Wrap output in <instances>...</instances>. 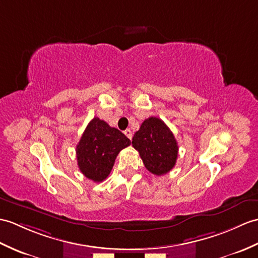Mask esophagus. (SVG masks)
I'll use <instances>...</instances> for the list:
<instances>
[{
  "mask_svg": "<svg viewBox=\"0 0 258 258\" xmlns=\"http://www.w3.org/2000/svg\"><path fill=\"white\" fill-rule=\"evenodd\" d=\"M124 134L126 135L130 140H132V137H133V134H132V131H131V130H128V128L124 131Z\"/></svg>",
  "mask_w": 258,
  "mask_h": 258,
  "instance_id": "esophagus-1",
  "label": "esophagus"
}]
</instances>
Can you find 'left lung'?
I'll list each match as a JSON object with an SVG mask.
<instances>
[{"label": "left lung", "mask_w": 258, "mask_h": 258, "mask_svg": "<svg viewBox=\"0 0 258 258\" xmlns=\"http://www.w3.org/2000/svg\"><path fill=\"white\" fill-rule=\"evenodd\" d=\"M146 169L156 176L169 172L176 165L178 144L169 127L158 117H148L132 141Z\"/></svg>", "instance_id": "8db88e82"}]
</instances>
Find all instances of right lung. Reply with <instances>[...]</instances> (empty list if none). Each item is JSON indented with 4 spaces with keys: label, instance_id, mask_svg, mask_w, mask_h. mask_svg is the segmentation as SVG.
Returning a JSON list of instances; mask_svg holds the SVG:
<instances>
[{
    "label": "right lung",
    "instance_id": "add662e5",
    "mask_svg": "<svg viewBox=\"0 0 258 258\" xmlns=\"http://www.w3.org/2000/svg\"><path fill=\"white\" fill-rule=\"evenodd\" d=\"M131 145L122 132L94 117L87 125L78 143V167L88 179L101 182L110 175L118 153Z\"/></svg>",
    "mask_w": 258,
    "mask_h": 258
}]
</instances>
